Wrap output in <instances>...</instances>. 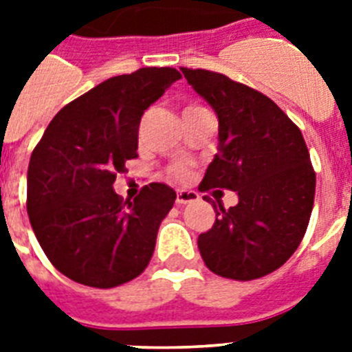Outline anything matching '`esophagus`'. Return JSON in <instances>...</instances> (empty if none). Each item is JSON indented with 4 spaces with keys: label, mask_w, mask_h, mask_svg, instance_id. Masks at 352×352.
Wrapping results in <instances>:
<instances>
[{
    "label": "esophagus",
    "mask_w": 352,
    "mask_h": 352,
    "mask_svg": "<svg viewBox=\"0 0 352 352\" xmlns=\"http://www.w3.org/2000/svg\"><path fill=\"white\" fill-rule=\"evenodd\" d=\"M197 199H199V195L195 192H177L175 203L179 204V206H184V204L195 203Z\"/></svg>",
    "instance_id": "1"
}]
</instances>
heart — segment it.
Returning <instances> with one entry per match:
<instances>
[{
    "label": "heart",
    "instance_id": "1",
    "mask_svg": "<svg viewBox=\"0 0 352 352\" xmlns=\"http://www.w3.org/2000/svg\"><path fill=\"white\" fill-rule=\"evenodd\" d=\"M201 106H188L184 111H192V109H199ZM168 177H170L171 181H184L188 177V168L184 164H173L170 166V170H168Z\"/></svg>",
    "mask_w": 352,
    "mask_h": 352
}]
</instances>
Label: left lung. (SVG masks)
Returning a JSON list of instances; mask_svg holds the SVG:
<instances>
[{
    "label": "left lung",
    "instance_id": "8db88e82",
    "mask_svg": "<svg viewBox=\"0 0 352 352\" xmlns=\"http://www.w3.org/2000/svg\"><path fill=\"white\" fill-rule=\"evenodd\" d=\"M181 71L219 118V151L199 190L239 195L228 210L206 195L215 223L199 235L201 257L221 278H263L294 254L311 219L316 173L303 135L259 91L206 69Z\"/></svg>",
    "mask_w": 352,
    "mask_h": 352
}]
</instances>
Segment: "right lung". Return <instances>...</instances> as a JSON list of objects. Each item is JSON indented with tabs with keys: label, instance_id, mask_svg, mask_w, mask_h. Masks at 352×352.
<instances>
[{
	"label": "right lung",
	"instance_id": "right-lung-1",
	"mask_svg": "<svg viewBox=\"0 0 352 352\" xmlns=\"http://www.w3.org/2000/svg\"><path fill=\"white\" fill-rule=\"evenodd\" d=\"M181 73L142 67L102 82L58 111L30 155L27 212L56 270L113 289L146 270L175 192L151 182L129 201L113 182L137 159L138 126Z\"/></svg>",
	"mask_w": 352,
	"mask_h": 352
}]
</instances>
